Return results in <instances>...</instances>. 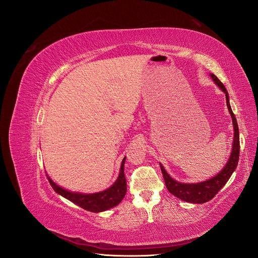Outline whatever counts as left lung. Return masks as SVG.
Listing matches in <instances>:
<instances>
[{
    "instance_id": "left-lung-1",
    "label": "left lung",
    "mask_w": 258,
    "mask_h": 258,
    "mask_svg": "<svg viewBox=\"0 0 258 258\" xmlns=\"http://www.w3.org/2000/svg\"><path fill=\"white\" fill-rule=\"evenodd\" d=\"M210 76L212 77L213 82L225 93L226 103H227L228 111H229V114L231 115V119H232L233 142H232L231 153H230L228 161L226 162L225 167L216 175H214L213 177H211L209 179H206V181H204V182H199V183L177 182L174 178H172L168 174L166 169L163 168L161 163H159L167 189L171 194L174 195V196L177 197L178 199H181L186 202H190V204H205V202H208L212 198H214L215 195L223 188L226 183H227L231 174L235 172V170L238 166V161H239V152H240L239 128H238V123H237L235 114L232 113L231 106L229 103L228 92H227V90H226L225 86L221 83V81L218 80L214 74H210Z\"/></svg>"
}]
</instances>
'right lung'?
<instances>
[{"mask_svg": "<svg viewBox=\"0 0 258 258\" xmlns=\"http://www.w3.org/2000/svg\"><path fill=\"white\" fill-rule=\"evenodd\" d=\"M124 160H126V157L121 161L119 175L117 177L115 183L111 187H108L107 189L95 194H83L67 190L54 183L48 176V174L46 175H47L49 184L51 185L53 190L59 194L60 196L73 202L76 206H79L87 211H90V212L99 213L118 206L127 192V182L123 173Z\"/></svg>", "mask_w": 258, "mask_h": 258, "instance_id": "right-lung-1", "label": "right lung"}]
</instances>
